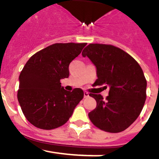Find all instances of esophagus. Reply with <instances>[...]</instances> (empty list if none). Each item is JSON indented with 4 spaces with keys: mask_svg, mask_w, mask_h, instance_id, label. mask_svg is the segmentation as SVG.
Masks as SVG:
<instances>
[{
    "mask_svg": "<svg viewBox=\"0 0 159 159\" xmlns=\"http://www.w3.org/2000/svg\"><path fill=\"white\" fill-rule=\"evenodd\" d=\"M89 96V93L87 92H84V98H87Z\"/></svg>",
    "mask_w": 159,
    "mask_h": 159,
    "instance_id": "34e87169",
    "label": "esophagus"
}]
</instances>
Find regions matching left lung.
Here are the masks:
<instances>
[{"label": "left lung", "mask_w": 159, "mask_h": 159, "mask_svg": "<svg viewBox=\"0 0 159 159\" xmlns=\"http://www.w3.org/2000/svg\"><path fill=\"white\" fill-rule=\"evenodd\" d=\"M82 55L96 66L94 84L109 87L106 100L100 94H89L96 101L89 119L101 130L122 132L136 120L145 104L147 82L142 68L133 57L112 45L90 43Z\"/></svg>", "instance_id": "8db88e82"}]
</instances>
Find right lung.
Here are the masks:
<instances>
[{
    "instance_id": "right-lung-1",
    "label": "right lung",
    "mask_w": 159,
    "mask_h": 159,
    "mask_svg": "<svg viewBox=\"0 0 159 159\" xmlns=\"http://www.w3.org/2000/svg\"><path fill=\"white\" fill-rule=\"evenodd\" d=\"M86 45L53 44L33 55L24 66L17 99L26 119L34 126L50 130L64 125L83 99L81 89L66 91L60 80L69 77V65Z\"/></svg>"
}]
</instances>
